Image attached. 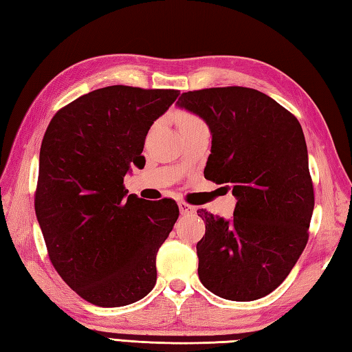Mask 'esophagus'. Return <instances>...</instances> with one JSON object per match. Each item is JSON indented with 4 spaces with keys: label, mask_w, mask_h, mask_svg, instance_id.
<instances>
[{
    "label": "esophagus",
    "mask_w": 352,
    "mask_h": 352,
    "mask_svg": "<svg viewBox=\"0 0 352 352\" xmlns=\"http://www.w3.org/2000/svg\"><path fill=\"white\" fill-rule=\"evenodd\" d=\"M179 211H181V214H184V216H190V214L196 211V208L186 202H179Z\"/></svg>",
    "instance_id": "esophagus-1"
}]
</instances>
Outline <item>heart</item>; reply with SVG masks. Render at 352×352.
I'll return each instance as SVG.
<instances>
[{
	"label": "heart",
	"mask_w": 352,
	"mask_h": 352,
	"mask_svg": "<svg viewBox=\"0 0 352 352\" xmlns=\"http://www.w3.org/2000/svg\"><path fill=\"white\" fill-rule=\"evenodd\" d=\"M197 123H204L202 120H200L199 117L192 116V113H182L181 117H179V126L181 127H185V126H191V124H197Z\"/></svg>",
	"instance_id": "b5f03b06"
}]
</instances>
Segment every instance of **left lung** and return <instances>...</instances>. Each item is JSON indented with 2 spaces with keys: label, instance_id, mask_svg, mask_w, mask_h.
<instances>
[{
  "label": "left lung",
  "instance_id": "8db88e82",
  "mask_svg": "<svg viewBox=\"0 0 352 352\" xmlns=\"http://www.w3.org/2000/svg\"><path fill=\"white\" fill-rule=\"evenodd\" d=\"M177 106L210 126L204 175L236 197L231 220L197 211L205 221L197 243L200 283L229 300L266 296L308 241L314 191L302 127L274 98L243 86L184 92Z\"/></svg>",
  "mask_w": 352,
  "mask_h": 352
}]
</instances>
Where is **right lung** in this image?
I'll use <instances>...</instances> for the list:
<instances>
[{
    "label": "right lung",
    "instance_id": "obj_1",
    "mask_svg": "<svg viewBox=\"0 0 352 352\" xmlns=\"http://www.w3.org/2000/svg\"><path fill=\"white\" fill-rule=\"evenodd\" d=\"M177 96L106 86L63 106L47 127L36 217L56 272L91 304L129 305L156 284V254L179 208L173 199L127 196L124 176L144 162L148 129Z\"/></svg>",
    "mask_w": 352,
    "mask_h": 352
}]
</instances>
